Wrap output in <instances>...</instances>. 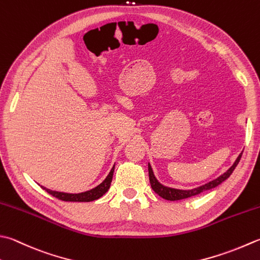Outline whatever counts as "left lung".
<instances>
[{"mask_svg":"<svg viewBox=\"0 0 260 260\" xmlns=\"http://www.w3.org/2000/svg\"><path fill=\"white\" fill-rule=\"evenodd\" d=\"M241 155H242V153L239 154V156L237 157V160L235 161V164H233L230 168H229V170H226L224 174L221 175L220 177H217L216 179L207 182V184H205V185H202V186L197 187V188H192V189H187V190L176 189V188H170V187H167V186H164L162 184H160V182L157 181V179L155 178V176L153 174V170H152V168L149 164L150 184H151L152 189H153L160 197L165 198V200H167V201L185 200V198L196 196L198 194H201V192H203V191H206V190L212 189V188H215L216 186L222 184L223 181L226 180L228 178L232 175L233 170L236 169V167L238 166L239 161H240V159H241Z\"/></svg>","mask_w":260,"mask_h":260,"instance_id":"left-lung-1","label":"left lung"}]
</instances>
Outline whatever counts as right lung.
<instances>
[{"label": "right lung", "instance_id": "add662e5", "mask_svg": "<svg viewBox=\"0 0 260 260\" xmlns=\"http://www.w3.org/2000/svg\"><path fill=\"white\" fill-rule=\"evenodd\" d=\"M114 170H115V166L111 168L110 172L108 176L106 177V179L101 182L100 185L96 187L92 188V189L86 190L84 192H79V194H69V192H62V191H55V190H50L48 188L43 187V189L50 194L52 196L58 198L60 201H65V202H92L94 200H98L103 195H105L107 191H108L111 180H113V175H114Z\"/></svg>", "mask_w": 260, "mask_h": 260}]
</instances>
